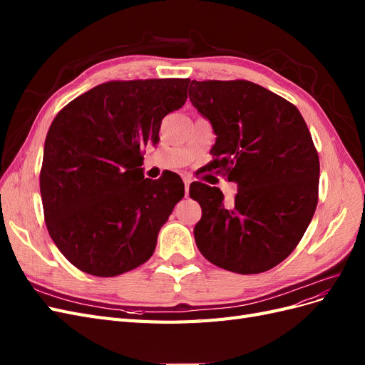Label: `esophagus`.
<instances>
[{"mask_svg":"<svg viewBox=\"0 0 365 365\" xmlns=\"http://www.w3.org/2000/svg\"><path fill=\"white\" fill-rule=\"evenodd\" d=\"M190 182H192V178H184V190H185V196H189V189H190Z\"/></svg>","mask_w":365,"mask_h":365,"instance_id":"1","label":"esophagus"}]
</instances>
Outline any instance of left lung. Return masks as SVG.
I'll return each mask as SVG.
<instances>
[{
    "label": "left lung",
    "instance_id": "obj_1",
    "mask_svg": "<svg viewBox=\"0 0 365 365\" xmlns=\"http://www.w3.org/2000/svg\"><path fill=\"white\" fill-rule=\"evenodd\" d=\"M193 106L212 121L213 169L237 182L224 202L217 187L196 181L202 208L195 240L219 268L259 274L295 250L318 204L319 160L300 111L250 81H192Z\"/></svg>",
    "mask_w": 365,
    "mask_h": 365
}]
</instances>
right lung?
I'll return each mask as SVG.
<instances>
[{
	"label": "right lung",
	"instance_id": "right-lung-1",
	"mask_svg": "<svg viewBox=\"0 0 365 365\" xmlns=\"http://www.w3.org/2000/svg\"><path fill=\"white\" fill-rule=\"evenodd\" d=\"M189 79L111 81L54 117L39 175L43 219L77 269L114 277L148 262L163 224L184 197L180 175L149 180L143 148L187 101Z\"/></svg>",
	"mask_w": 365,
	"mask_h": 365
}]
</instances>
